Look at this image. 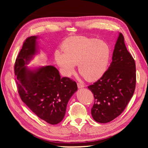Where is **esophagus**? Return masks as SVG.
<instances>
[{
  "mask_svg": "<svg viewBox=\"0 0 148 148\" xmlns=\"http://www.w3.org/2000/svg\"><path fill=\"white\" fill-rule=\"evenodd\" d=\"M77 86H78V88H83V87L84 86V85L83 84L78 83H77Z\"/></svg>",
  "mask_w": 148,
  "mask_h": 148,
  "instance_id": "obj_1",
  "label": "esophagus"
}]
</instances>
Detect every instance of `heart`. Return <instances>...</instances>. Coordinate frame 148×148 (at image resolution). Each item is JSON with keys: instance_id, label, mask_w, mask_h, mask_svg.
<instances>
[{"instance_id": "heart-1", "label": "heart", "mask_w": 148, "mask_h": 148, "mask_svg": "<svg viewBox=\"0 0 148 148\" xmlns=\"http://www.w3.org/2000/svg\"><path fill=\"white\" fill-rule=\"evenodd\" d=\"M62 53L55 52L57 64L66 77H70L78 64L79 74L89 82L101 78L106 71L111 56L106 42L85 37L67 39L62 46Z\"/></svg>"}]
</instances>
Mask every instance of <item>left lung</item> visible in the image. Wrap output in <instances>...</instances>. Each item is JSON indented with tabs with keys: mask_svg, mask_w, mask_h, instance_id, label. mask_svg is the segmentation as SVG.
<instances>
[{
	"mask_svg": "<svg viewBox=\"0 0 148 148\" xmlns=\"http://www.w3.org/2000/svg\"><path fill=\"white\" fill-rule=\"evenodd\" d=\"M136 65L122 33L115 45L112 62L104 75L88 86L95 97L91 114L95 121L107 123L123 112L136 87Z\"/></svg>",
	"mask_w": 148,
	"mask_h": 148,
	"instance_id": "left-lung-1",
	"label": "left lung"
}]
</instances>
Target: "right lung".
<instances>
[{"label": "right lung", "mask_w": 148, "mask_h": 148, "mask_svg": "<svg viewBox=\"0 0 148 148\" xmlns=\"http://www.w3.org/2000/svg\"><path fill=\"white\" fill-rule=\"evenodd\" d=\"M36 36L23 42L14 66L18 91L21 99L39 118L56 125L63 120L67 103L78 89L77 84L68 77L62 78L52 65L35 71L25 65L36 52Z\"/></svg>", "instance_id": "right-lung-1"}]
</instances>
